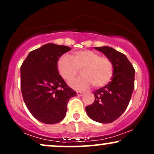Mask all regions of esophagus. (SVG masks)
Segmentation results:
<instances>
[{
  "label": "esophagus",
  "mask_w": 154,
  "mask_h": 154,
  "mask_svg": "<svg viewBox=\"0 0 154 154\" xmlns=\"http://www.w3.org/2000/svg\"><path fill=\"white\" fill-rule=\"evenodd\" d=\"M84 94V93L83 92H81V91H77V95H78V96H82Z\"/></svg>",
  "instance_id": "esophagus-1"
}]
</instances>
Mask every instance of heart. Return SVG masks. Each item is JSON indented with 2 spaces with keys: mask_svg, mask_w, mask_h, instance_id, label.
Here are the masks:
<instances>
[{
  "mask_svg": "<svg viewBox=\"0 0 154 154\" xmlns=\"http://www.w3.org/2000/svg\"><path fill=\"white\" fill-rule=\"evenodd\" d=\"M57 68L61 77L67 82L81 69L82 75L69 83L76 90H85L92 85L95 88L103 87L111 80L114 72L110 59L91 50L77 51L72 57L63 55L58 60Z\"/></svg>",
  "mask_w": 154,
  "mask_h": 154,
  "instance_id": "1",
  "label": "heart"
}]
</instances>
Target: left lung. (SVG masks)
Here are the masks:
<instances>
[{
	"label": "left lung",
	"mask_w": 154,
	"mask_h": 154,
	"mask_svg": "<svg viewBox=\"0 0 154 154\" xmlns=\"http://www.w3.org/2000/svg\"><path fill=\"white\" fill-rule=\"evenodd\" d=\"M111 59V81L94 93L95 100L85 107L89 117L100 123L115 121L126 110L135 87V69L127 56L111 47H95Z\"/></svg>",
	"instance_id": "1"
}]
</instances>
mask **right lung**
Masks as SVG:
<instances>
[{
    "mask_svg": "<svg viewBox=\"0 0 154 154\" xmlns=\"http://www.w3.org/2000/svg\"><path fill=\"white\" fill-rule=\"evenodd\" d=\"M48 43L31 51L21 66V90L26 106L35 119L56 124L65 117L69 100L76 92L59 75L58 60L71 50Z\"/></svg>",
    "mask_w": 154,
    "mask_h": 154,
    "instance_id": "add662e5",
    "label": "right lung"
}]
</instances>
